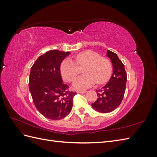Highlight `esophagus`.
Instances as JSON below:
<instances>
[{
	"label": "esophagus",
	"instance_id": "1",
	"mask_svg": "<svg viewBox=\"0 0 157 157\" xmlns=\"http://www.w3.org/2000/svg\"><path fill=\"white\" fill-rule=\"evenodd\" d=\"M78 93H81V94H84V93H86V90H78L77 91Z\"/></svg>",
	"mask_w": 157,
	"mask_h": 157
}]
</instances>
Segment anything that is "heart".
I'll list each match as a JSON object with an SVG mask.
<instances>
[{
    "instance_id": "heart-1",
    "label": "heart",
    "mask_w": 157,
    "mask_h": 157,
    "mask_svg": "<svg viewBox=\"0 0 157 157\" xmlns=\"http://www.w3.org/2000/svg\"><path fill=\"white\" fill-rule=\"evenodd\" d=\"M75 63L70 59L63 61L60 67L63 79L67 82L74 81L79 73L78 67H84L85 73L75 79L74 87L86 88L94 85L105 84L111 78L113 73V64L108 58L102 57L98 52L85 51L79 52L74 56Z\"/></svg>"
}]
</instances>
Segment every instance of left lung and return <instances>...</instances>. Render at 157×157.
Masks as SVG:
<instances>
[{"instance_id": "obj_1", "label": "left lung", "mask_w": 157, "mask_h": 157, "mask_svg": "<svg viewBox=\"0 0 157 157\" xmlns=\"http://www.w3.org/2000/svg\"><path fill=\"white\" fill-rule=\"evenodd\" d=\"M106 55L113 63V75L104 87L96 90L98 98L92 104L96 111L102 113L114 111L120 105L124 97L127 82L124 65L117 55L111 51H107Z\"/></svg>"}]
</instances>
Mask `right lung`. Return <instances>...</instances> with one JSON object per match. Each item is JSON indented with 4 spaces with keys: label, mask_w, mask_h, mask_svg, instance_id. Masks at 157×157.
I'll use <instances>...</instances> for the list:
<instances>
[{
    "label": "right lung",
    "mask_w": 157,
    "mask_h": 157,
    "mask_svg": "<svg viewBox=\"0 0 157 157\" xmlns=\"http://www.w3.org/2000/svg\"><path fill=\"white\" fill-rule=\"evenodd\" d=\"M69 52L52 50L40 56L31 68L29 88L38 111L45 117L59 120L71 111L75 92L69 90L61 75V63Z\"/></svg>",
    "instance_id": "add662e5"
}]
</instances>
